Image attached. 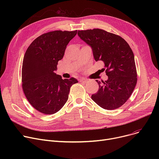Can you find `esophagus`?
<instances>
[{
  "label": "esophagus",
  "instance_id": "1",
  "mask_svg": "<svg viewBox=\"0 0 159 159\" xmlns=\"http://www.w3.org/2000/svg\"><path fill=\"white\" fill-rule=\"evenodd\" d=\"M79 81L81 82H84V83H86V82H88V80L87 79H80Z\"/></svg>",
  "mask_w": 159,
  "mask_h": 159
}]
</instances>
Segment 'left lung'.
Segmentation results:
<instances>
[{"label":"left lung","mask_w":159,"mask_h":159,"mask_svg":"<svg viewBox=\"0 0 159 159\" xmlns=\"http://www.w3.org/2000/svg\"><path fill=\"white\" fill-rule=\"evenodd\" d=\"M80 38L92 48L96 61L104 64L108 79L98 84L91 98L103 109L112 110L122 106L130 97L137 84V73L134 55L120 36L104 30H79Z\"/></svg>","instance_id":"obj_1"}]
</instances>
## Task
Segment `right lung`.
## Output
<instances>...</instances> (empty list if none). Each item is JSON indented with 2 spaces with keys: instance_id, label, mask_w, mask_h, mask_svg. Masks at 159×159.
<instances>
[{
  "instance_id": "right-lung-1",
  "label": "right lung",
  "mask_w": 159,
  "mask_h": 159,
  "mask_svg": "<svg viewBox=\"0 0 159 159\" xmlns=\"http://www.w3.org/2000/svg\"><path fill=\"white\" fill-rule=\"evenodd\" d=\"M77 30H56L40 35L25 53L22 67V87L30 104L46 115L57 113L68 99L71 86L78 81L57 75L58 62Z\"/></svg>"
}]
</instances>
